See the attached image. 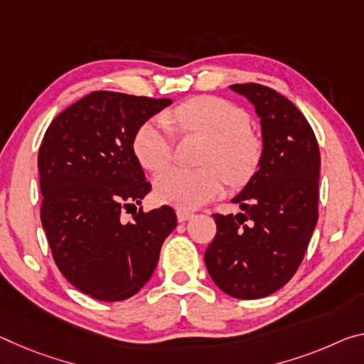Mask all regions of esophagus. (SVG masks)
<instances>
[{
    "instance_id": "1",
    "label": "esophagus",
    "mask_w": 364,
    "mask_h": 364,
    "mask_svg": "<svg viewBox=\"0 0 364 364\" xmlns=\"http://www.w3.org/2000/svg\"><path fill=\"white\" fill-rule=\"evenodd\" d=\"M176 217H178V222H186V220H189V218L194 217V213L189 210H184V209H178Z\"/></svg>"
}]
</instances>
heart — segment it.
<instances>
[{
	"mask_svg": "<svg viewBox=\"0 0 364 364\" xmlns=\"http://www.w3.org/2000/svg\"><path fill=\"white\" fill-rule=\"evenodd\" d=\"M170 123L205 136L210 139V146L204 159L207 164L204 168L184 170L171 166L155 176V194L161 203L180 209H198L223 191L224 171L230 181L240 183L255 170L259 144L247 131L250 118L241 108L217 97H198L184 103L175 113L141 126L134 137V152L147 170H160L171 160Z\"/></svg>",
	"mask_w": 364,
	"mask_h": 364,
	"instance_id": "b5f03b06",
	"label": "heart"
}]
</instances>
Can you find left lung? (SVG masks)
<instances>
[{"instance_id": "8db88e82", "label": "left lung", "mask_w": 364, "mask_h": 364, "mask_svg": "<svg viewBox=\"0 0 364 364\" xmlns=\"http://www.w3.org/2000/svg\"><path fill=\"white\" fill-rule=\"evenodd\" d=\"M230 89L255 107L262 151L232 199L241 212L213 215L217 235L204 261L223 293L257 299L280 290L303 261L317 223L321 154L306 118L279 92L259 84Z\"/></svg>"}]
</instances>
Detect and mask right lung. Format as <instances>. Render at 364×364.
Masks as SVG:
<instances>
[{"mask_svg":"<svg viewBox=\"0 0 364 364\" xmlns=\"http://www.w3.org/2000/svg\"><path fill=\"white\" fill-rule=\"evenodd\" d=\"M171 105L99 90L61 112L38 149L42 225L69 284L100 301H123L151 280L176 227L170 205H141L151 183L134 154L141 126Z\"/></svg>","mask_w":364,"mask_h":364,"instance_id":"obj_1","label":"right lung"}]
</instances>
